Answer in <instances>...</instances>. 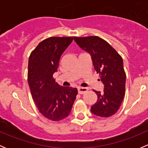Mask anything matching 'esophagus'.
Returning <instances> with one entry per match:
<instances>
[{"mask_svg": "<svg viewBox=\"0 0 148 148\" xmlns=\"http://www.w3.org/2000/svg\"><path fill=\"white\" fill-rule=\"evenodd\" d=\"M88 91L87 88L85 87H79L78 88V93L80 94V95H83V94L86 93Z\"/></svg>", "mask_w": 148, "mask_h": 148, "instance_id": "esophagus-1", "label": "esophagus"}]
</instances>
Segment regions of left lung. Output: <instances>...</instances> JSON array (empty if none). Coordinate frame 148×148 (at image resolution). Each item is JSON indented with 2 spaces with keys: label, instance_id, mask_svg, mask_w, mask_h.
<instances>
[{
  "label": "left lung",
  "instance_id": "1",
  "mask_svg": "<svg viewBox=\"0 0 148 148\" xmlns=\"http://www.w3.org/2000/svg\"><path fill=\"white\" fill-rule=\"evenodd\" d=\"M82 49L90 54L94 68L104 84L102 92L93 90L97 100L91 107L94 114L102 117L113 115L125 97L126 74L121 56L110 44L98 36L74 37Z\"/></svg>",
  "mask_w": 148,
  "mask_h": 148
}]
</instances>
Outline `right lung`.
Masks as SVG:
<instances>
[{
	"instance_id": "right-lung-1",
	"label": "right lung",
	"mask_w": 148,
	"mask_h": 148,
	"mask_svg": "<svg viewBox=\"0 0 148 148\" xmlns=\"http://www.w3.org/2000/svg\"><path fill=\"white\" fill-rule=\"evenodd\" d=\"M74 37H50L38 44L28 59V82L38 111L46 118L60 121L69 115L77 88L61 86L53 74L57 71L62 53Z\"/></svg>"
}]
</instances>
